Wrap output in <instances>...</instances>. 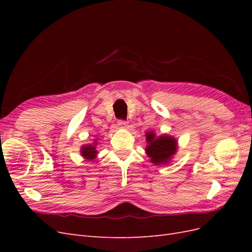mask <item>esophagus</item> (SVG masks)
<instances>
[{"label": "esophagus", "mask_w": 252, "mask_h": 252, "mask_svg": "<svg viewBox=\"0 0 252 252\" xmlns=\"http://www.w3.org/2000/svg\"><path fill=\"white\" fill-rule=\"evenodd\" d=\"M118 125H119L120 127H124V128H126V127L128 126V122H126V121H122V120H120V121L118 122Z\"/></svg>", "instance_id": "34e87169"}]
</instances>
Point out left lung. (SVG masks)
Here are the masks:
<instances>
[{"label":"left lung","mask_w":252,"mask_h":252,"mask_svg":"<svg viewBox=\"0 0 252 252\" xmlns=\"http://www.w3.org/2000/svg\"><path fill=\"white\" fill-rule=\"evenodd\" d=\"M145 136L147 142L145 152L150 158V162L156 165L169 164L178 151V140L168 134L157 136L154 131H147Z\"/></svg>","instance_id":"left-lung-1"}]
</instances>
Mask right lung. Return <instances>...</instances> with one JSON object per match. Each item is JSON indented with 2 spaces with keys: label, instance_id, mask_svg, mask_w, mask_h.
Wrapping results in <instances>:
<instances>
[{
  "label": "right lung",
  "instance_id": "add662e5",
  "mask_svg": "<svg viewBox=\"0 0 252 252\" xmlns=\"http://www.w3.org/2000/svg\"><path fill=\"white\" fill-rule=\"evenodd\" d=\"M97 140L95 139L94 143L91 144H86L83 145L80 149V154L81 156L87 159V161H94V159L97 157V150H96V145H97Z\"/></svg>",
  "mask_w": 252,
  "mask_h": 252
}]
</instances>
